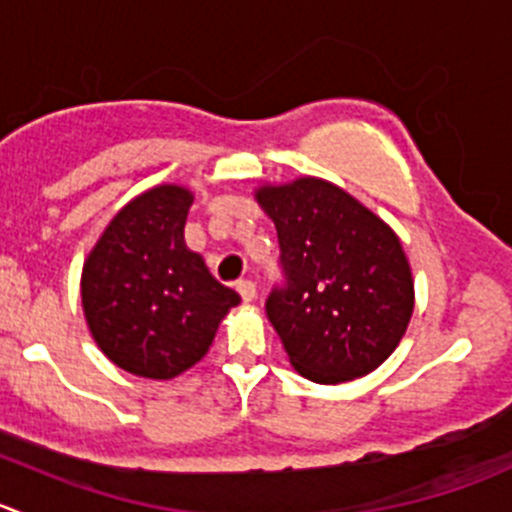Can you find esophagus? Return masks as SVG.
<instances>
[{"instance_id":"34e87169","label":"esophagus","mask_w":512,"mask_h":512,"mask_svg":"<svg viewBox=\"0 0 512 512\" xmlns=\"http://www.w3.org/2000/svg\"><path fill=\"white\" fill-rule=\"evenodd\" d=\"M237 292H240L242 300L252 302V300H255V295H257V285L252 280H240V282H237Z\"/></svg>"}]
</instances>
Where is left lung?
Listing matches in <instances>:
<instances>
[{
    "label": "left lung",
    "mask_w": 512,
    "mask_h": 512,
    "mask_svg": "<svg viewBox=\"0 0 512 512\" xmlns=\"http://www.w3.org/2000/svg\"><path fill=\"white\" fill-rule=\"evenodd\" d=\"M255 200L280 240L287 285L267 297V317L290 365L320 385L377 370L415 310L413 272L393 227L320 177L260 185Z\"/></svg>",
    "instance_id": "1"
}]
</instances>
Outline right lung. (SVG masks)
<instances>
[{"label":"right lung","mask_w":512,"mask_h":512,"mask_svg":"<svg viewBox=\"0 0 512 512\" xmlns=\"http://www.w3.org/2000/svg\"><path fill=\"white\" fill-rule=\"evenodd\" d=\"M195 195L157 185L109 220L82 267V310L99 350L137 377L172 380L210 350L240 295L185 245Z\"/></svg>","instance_id":"add662e5"}]
</instances>
